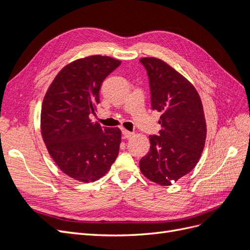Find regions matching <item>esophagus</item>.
<instances>
[{
    "mask_svg": "<svg viewBox=\"0 0 250 250\" xmlns=\"http://www.w3.org/2000/svg\"><path fill=\"white\" fill-rule=\"evenodd\" d=\"M123 134H124V137L125 139H130L133 135H134V133H132L130 131H126V130H123Z\"/></svg>",
    "mask_w": 250,
    "mask_h": 250,
    "instance_id": "1",
    "label": "esophagus"
}]
</instances>
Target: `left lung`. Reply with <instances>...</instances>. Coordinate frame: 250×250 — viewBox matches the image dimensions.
Instances as JSON below:
<instances>
[{"label":"left lung","mask_w":250,"mask_h":250,"mask_svg":"<svg viewBox=\"0 0 250 250\" xmlns=\"http://www.w3.org/2000/svg\"><path fill=\"white\" fill-rule=\"evenodd\" d=\"M141 62L149 78L151 106L162 113L160 134L150 135V151L139 161L143 175L160 185L188 175L204 151L207 125L195 87L168 63L155 57Z\"/></svg>","instance_id":"8db88e82"}]
</instances>
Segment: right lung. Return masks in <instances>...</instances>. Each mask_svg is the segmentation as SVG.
I'll return each mask as SVG.
<instances>
[{
    "mask_svg": "<svg viewBox=\"0 0 250 250\" xmlns=\"http://www.w3.org/2000/svg\"><path fill=\"white\" fill-rule=\"evenodd\" d=\"M121 63L109 56L74 61L56 75L43 98L40 127L46 149L67 176L94 182L109 170L121 143L118 127L92 123L103 81Z\"/></svg>",
    "mask_w": 250,
    "mask_h": 250,
    "instance_id": "1",
    "label": "right lung"
}]
</instances>
